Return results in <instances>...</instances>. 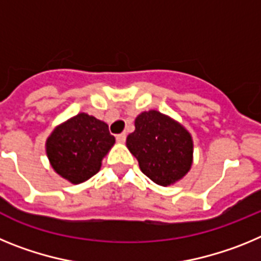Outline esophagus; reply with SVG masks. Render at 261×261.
Returning <instances> with one entry per match:
<instances>
[{"label": "esophagus", "instance_id": "1", "mask_svg": "<svg viewBox=\"0 0 261 261\" xmlns=\"http://www.w3.org/2000/svg\"><path fill=\"white\" fill-rule=\"evenodd\" d=\"M125 138H126L125 133H120V135L116 136L117 142H120V144H123V142H125Z\"/></svg>", "mask_w": 261, "mask_h": 261}]
</instances>
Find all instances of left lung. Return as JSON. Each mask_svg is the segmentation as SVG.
I'll return each instance as SVG.
<instances>
[{"label": "left lung", "instance_id": "obj_1", "mask_svg": "<svg viewBox=\"0 0 261 261\" xmlns=\"http://www.w3.org/2000/svg\"><path fill=\"white\" fill-rule=\"evenodd\" d=\"M135 126L126 147L149 179L167 187L186 176L192 166L193 141L181 124L151 110L138 115Z\"/></svg>", "mask_w": 261, "mask_h": 261}]
</instances>
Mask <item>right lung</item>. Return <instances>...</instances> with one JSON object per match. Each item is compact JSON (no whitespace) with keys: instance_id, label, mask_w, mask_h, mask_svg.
<instances>
[{"instance_id":"right-lung-1","label":"right lung","mask_w":261,"mask_h":261,"mask_svg":"<svg viewBox=\"0 0 261 261\" xmlns=\"http://www.w3.org/2000/svg\"><path fill=\"white\" fill-rule=\"evenodd\" d=\"M114 144L115 137L107 124L82 112L53 129L45 151L60 176L80 184L100 170L103 156Z\"/></svg>"}]
</instances>
